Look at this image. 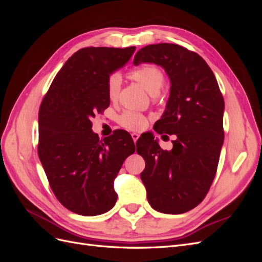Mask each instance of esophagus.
<instances>
[{
	"label": "esophagus",
	"mask_w": 262,
	"mask_h": 262,
	"mask_svg": "<svg viewBox=\"0 0 262 262\" xmlns=\"http://www.w3.org/2000/svg\"><path fill=\"white\" fill-rule=\"evenodd\" d=\"M131 137H132V139H133V142H134V143H136V142L138 141V139H139V134L138 133H132L131 134Z\"/></svg>",
	"instance_id": "obj_1"
}]
</instances>
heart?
<instances>
[{
	"instance_id": "b5f03b06",
	"label": "heart",
	"mask_w": 262,
	"mask_h": 262,
	"mask_svg": "<svg viewBox=\"0 0 262 262\" xmlns=\"http://www.w3.org/2000/svg\"><path fill=\"white\" fill-rule=\"evenodd\" d=\"M128 75L131 80L143 86L150 95L158 94L164 83V74L162 70L154 64H150V63H145V64L136 68L130 71ZM120 86L121 78L119 77V75L113 74L108 77L107 95L110 100H117L119 92H120ZM119 123L128 130L140 131L146 126L147 118L140 113L128 110L119 117Z\"/></svg>"
}]
</instances>
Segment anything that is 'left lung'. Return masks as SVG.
<instances>
[{"mask_svg": "<svg viewBox=\"0 0 262 262\" xmlns=\"http://www.w3.org/2000/svg\"><path fill=\"white\" fill-rule=\"evenodd\" d=\"M141 63L160 66L169 77V98L154 130L176 137L170 150L162 149L153 136L140 144L137 152L145 161L141 179L150 207L181 214L204 199L215 177L224 141V99L207 62L184 47L146 46L133 60L134 66Z\"/></svg>", "mask_w": 262, "mask_h": 262, "instance_id": "obj_1", "label": "left lung"}]
</instances>
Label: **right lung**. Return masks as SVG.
I'll use <instances>...</instances> for the list:
<instances>
[{
    "mask_svg": "<svg viewBox=\"0 0 262 262\" xmlns=\"http://www.w3.org/2000/svg\"><path fill=\"white\" fill-rule=\"evenodd\" d=\"M134 51L136 47L78 50L55 75L39 109V158L54 195L80 215H99L114 207L115 178L136 150L128 132L99 140L91 121L110 104L108 77Z\"/></svg>",
    "mask_w": 262,
    "mask_h": 262,
    "instance_id": "right-lung-1",
    "label": "right lung"
}]
</instances>
